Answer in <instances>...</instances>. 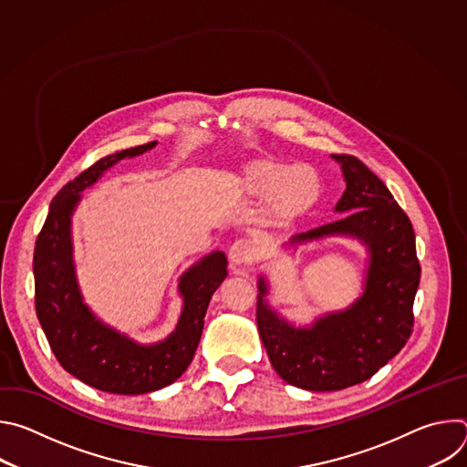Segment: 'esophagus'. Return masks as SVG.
<instances>
[{"label": "esophagus", "mask_w": 467, "mask_h": 467, "mask_svg": "<svg viewBox=\"0 0 467 467\" xmlns=\"http://www.w3.org/2000/svg\"><path fill=\"white\" fill-rule=\"evenodd\" d=\"M253 247L247 240H236L231 249H229V262L231 265H242V264H247L253 260Z\"/></svg>", "instance_id": "1"}]
</instances>
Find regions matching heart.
Listing matches in <instances>:
<instances>
[{"label": "heart", "instance_id": "b5f03b06", "mask_svg": "<svg viewBox=\"0 0 467 467\" xmlns=\"http://www.w3.org/2000/svg\"><path fill=\"white\" fill-rule=\"evenodd\" d=\"M233 186L247 199L268 197V218L279 227L308 216L321 197V181L314 168L274 157L244 162L233 177Z\"/></svg>", "mask_w": 467, "mask_h": 467}]
</instances>
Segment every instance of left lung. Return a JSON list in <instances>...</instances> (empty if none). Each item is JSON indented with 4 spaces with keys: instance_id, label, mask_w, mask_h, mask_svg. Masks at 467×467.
I'll use <instances>...</instances> for the list:
<instances>
[{
    "instance_id": "1",
    "label": "left lung",
    "mask_w": 467,
    "mask_h": 467,
    "mask_svg": "<svg viewBox=\"0 0 467 467\" xmlns=\"http://www.w3.org/2000/svg\"><path fill=\"white\" fill-rule=\"evenodd\" d=\"M340 164L346 192L335 207L340 220L296 234L285 249L330 238L366 247L360 296L346 308L296 325L270 305V281L258 277L256 325L274 369L292 386L337 391L373 377L401 351L412 332V305L421 268L409 216L386 184L357 157L330 155Z\"/></svg>"
}]
</instances>
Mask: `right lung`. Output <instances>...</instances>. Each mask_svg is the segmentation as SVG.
Wrapping results in <instances>:
<instances>
[{
    "label": "right lung",
    "mask_w": 467,
    "mask_h": 467,
    "mask_svg": "<svg viewBox=\"0 0 467 467\" xmlns=\"http://www.w3.org/2000/svg\"><path fill=\"white\" fill-rule=\"evenodd\" d=\"M157 142L112 153L66 184L49 205L35 244V306L60 366L85 384L109 393L140 395L175 382L202 340L213 294L227 277V256L213 251L179 277L182 299L175 328L155 344H140L107 325L85 303L74 260L72 218L83 192L123 159L151 151Z\"/></svg>",
    "instance_id": "obj_1"
}]
</instances>
